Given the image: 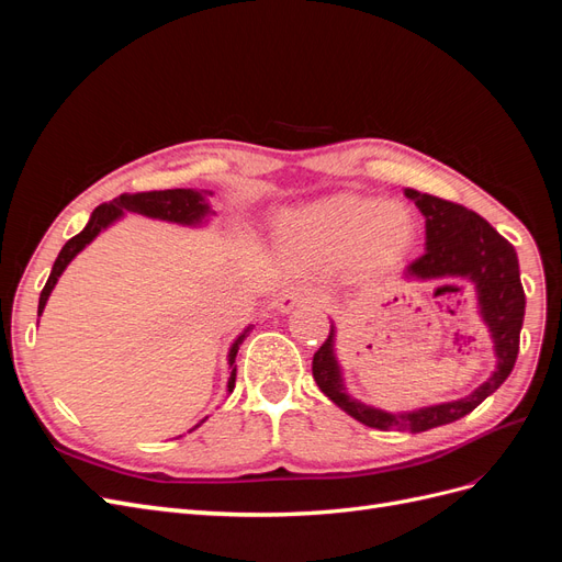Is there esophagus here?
Segmentation results:
<instances>
[{
  "instance_id": "1",
  "label": "esophagus",
  "mask_w": 562,
  "mask_h": 562,
  "mask_svg": "<svg viewBox=\"0 0 562 562\" xmlns=\"http://www.w3.org/2000/svg\"><path fill=\"white\" fill-rule=\"evenodd\" d=\"M318 304H323V295L316 291V288H310V285L291 288V291H285L279 300L281 312H291L295 307H318Z\"/></svg>"
}]
</instances>
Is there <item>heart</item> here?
Listing matches in <instances>:
<instances>
[{"label":"heart","instance_id":"obj_1","mask_svg":"<svg viewBox=\"0 0 562 562\" xmlns=\"http://www.w3.org/2000/svg\"><path fill=\"white\" fill-rule=\"evenodd\" d=\"M297 239L323 255L351 248L361 267L396 262L417 239V217L398 201L335 194L293 217Z\"/></svg>","mask_w":562,"mask_h":562}]
</instances>
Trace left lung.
<instances>
[{"mask_svg": "<svg viewBox=\"0 0 562 562\" xmlns=\"http://www.w3.org/2000/svg\"><path fill=\"white\" fill-rule=\"evenodd\" d=\"M405 196L417 203L427 217V250L405 269L407 279H446L467 277L475 283L483 321L495 339L497 370L487 382L467 398L422 407L415 413H384L363 405L345 394L339 366L335 361V326L328 339L318 347L312 361V372L318 389L347 415L366 427L380 431H429L434 427L462 419L473 407H479L490 394L512 375L520 349V328L525 316V291L520 283L516 248L492 227L479 213L464 209L462 203L405 190Z\"/></svg>", "mask_w": 562, "mask_h": 562, "instance_id": "obj_1", "label": "left lung"}]
</instances>
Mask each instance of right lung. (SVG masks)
Segmentation results:
<instances>
[{
    "instance_id": "1",
    "label": "right lung",
    "mask_w": 562,
    "mask_h": 562,
    "mask_svg": "<svg viewBox=\"0 0 562 562\" xmlns=\"http://www.w3.org/2000/svg\"><path fill=\"white\" fill-rule=\"evenodd\" d=\"M140 213L147 217H159V220H168V223H180V225H199L203 217L209 215V203L203 201V196L199 192L192 190H159V192H135V194H122L116 196L114 201L108 203H100V206L93 211L89 225L83 227L77 236H72L70 241L63 246V250L58 252V258L54 262V269H50V277L44 285V291L40 295V310L37 314L44 312L46 307V300L54 291V285L58 283V277L63 274V269L72 262L75 255L87 248L95 236L103 232L108 225H112L116 217H122V213ZM250 333V328H246L239 337H236V342L229 349V368H232V375L227 382V389H234L236 382V351H239L241 342L246 339V335Z\"/></svg>"
}]
</instances>
